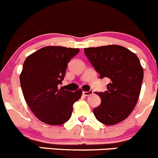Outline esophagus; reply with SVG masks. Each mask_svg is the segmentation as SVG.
I'll use <instances>...</instances> for the list:
<instances>
[{
  "instance_id": "34e87169",
  "label": "esophagus",
  "mask_w": 158,
  "mask_h": 158,
  "mask_svg": "<svg viewBox=\"0 0 158 158\" xmlns=\"http://www.w3.org/2000/svg\"><path fill=\"white\" fill-rule=\"evenodd\" d=\"M83 95H84V96H89V95H90L92 94V91L91 90H90V91H83Z\"/></svg>"
}]
</instances>
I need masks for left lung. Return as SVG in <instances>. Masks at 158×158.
Listing matches in <instances>:
<instances>
[{
	"instance_id": "obj_1",
	"label": "left lung",
	"mask_w": 158,
	"mask_h": 158,
	"mask_svg": "<svg viewBox=\"0 0 158 158\" xmlns=\"http://www.w3.org/2000/svg\"><path fill=\"white\" fill-rule=\"evenodd\" d=\"M84 53L100 78L110 80L107 90L97 93L101 103L94 109L98 121L114 125L127 118L140 95L143 71L134 53L120 45L84 48Z\"/></svg>"
}]
</instances>
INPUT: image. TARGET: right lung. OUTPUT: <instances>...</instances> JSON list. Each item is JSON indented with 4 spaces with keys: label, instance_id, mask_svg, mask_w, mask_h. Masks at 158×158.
I'll use <instances>...</instances> for the list:
<instances>
[{
    "label": "right lung",
    "instance_id": "right-lung-1",
    "mask_svg": "<svg viewBox=\"0 0 158 158\" xmlns=\"http://www.w3.org/2000/svg\"><path fill=\"white\" fill-rule=\"evenodd\" d=\"M77 48L48 46L28 56L23 64L20 81L23 94L31 111L42 122L60 125L71 117L73 105L82 90L59 88L68 64L78 54Z\"/></svg>",
    "mask_w": 158,
    "mask_h": 158
}]
</instances>
